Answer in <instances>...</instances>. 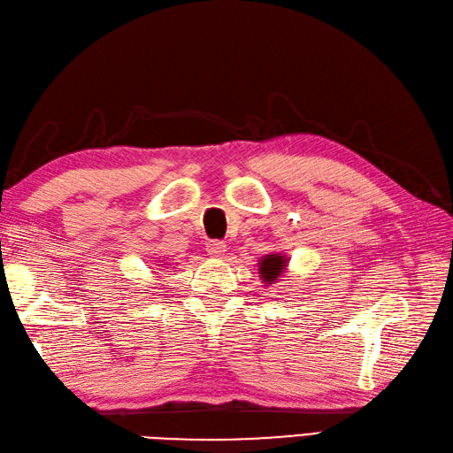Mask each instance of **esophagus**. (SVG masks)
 Instances as JSON below:
<instances>
[{
	"instance_id": "obj_1",
	"label": "esophagus",
	"mask_w": 453,
	"mask_h": 453,
	"mask_svg": "<svg viewBox=\"0 0 453 453\" xmlns=\"http://www.w3.org/2000/svg\"><path fill=\"white\" fill-rule=\"evenodd\" d=\"M205 252L211 257H220L226 252V244L223 242V240H209L207 246H205Z\"/></svg>"
}]
</instances>
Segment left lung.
Instances as JSON below:
<instances>
[{"label":"left lung","mask_w":453,"mask_h":453,"mask_svg":"<svg viewBox=\"0 0 453 453\" xmlns=\"http://www.w3.org/2000/svg\"><path fill=\"white\" fill-rule=\"evenodd\" d=\"M289 267V256H285L281 252H272L262 256L257 260V273H260V280L265 285H273L278 283L281 278H285Z\"/></svg>","instance_id":"left-lung-1"}]
</instances>
